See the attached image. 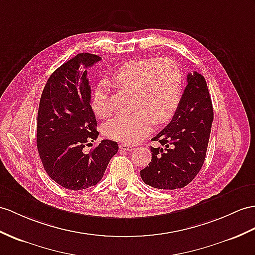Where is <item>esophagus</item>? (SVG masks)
Segmentation results:
<instances>
[{"instance_id": "34e87169", "label": "esophagus", "mask_w": 255, "mask_h": 255, "mask_svg": "<svg viewBox=\"0 0 255 255\" xmlns=\"http://www.w3.org/2000/svg\"><path fill=\"white\" fill-rule=\"evenodd\" d=\"M120 149L121 150H127V151H128V150H132V149L134 148V146L133 145H129V144H124V142H122V144H120Z\"/></svg>"}]
</instances>
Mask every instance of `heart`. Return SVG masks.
Returning a JSON list of instances; mask_svg holds the SVG:
<instances>
[{
  "instance_id": "obj_1",
  "label": "heart",
  "mask_w": 255,
  "mask_h": 255,
  "mask_svg": "<svg viewBox=\"0 0 255 255\" xmlns=\"http://www.w3.org/2000/svg\"><path fill=\"white\" fill-rule=\"evenodd\" d=\"M113 81L120 88L135 92L133 113L121 114L105 123L104 134L119 141L136 142L150 131L152 124L165 123L174 116L183 95V73L171 58H146L127 63L117 70ZM92 108L99 118L111 114L106 84L94 90Z\"/></svg>"
}]
</instances>
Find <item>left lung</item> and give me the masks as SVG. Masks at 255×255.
I'll list each match as a JSON object with an SVG mask.
<instances>
[{
	"label": "left lung",
	"mask_w": 255,
	"mask_h": 255,
	"mask_svg": "<svg viewBox=\"0 0 255 255\" xmlns=\"http://www.w3.org/2000/svg\"><path fill=\"white\" fill-rule=\"evenodd\" d=\"M187 82L171 122L152 138L162 147H151V162L140 171L142 181L153 188L185 187L206 159L213 122L212 101L200 73H188Z\"/></svg>",
	"instance_id": "8db88e82"
}]
</instances>
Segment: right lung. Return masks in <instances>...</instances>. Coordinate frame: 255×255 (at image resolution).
Wrapping results in <instances>:
<instances>
[{"label": "right lung", "instance_id": "1", "mask_svg": "<svg viewBox=\"0 0 255 255\" xmlns=\"http://www.w3.org/2000/svg\"><path fill=\"white\" fill-rule=\"evenodd\" d=\"M101 59L89 53L76 55L51 74L41 95L36 146L48 176L66 189H86L101 182L119 149L117 141L104 139L84 151L99 134L85 69Z\"/></svg>", "mask_w": 255, "mask_h": 255}]
</instances>
